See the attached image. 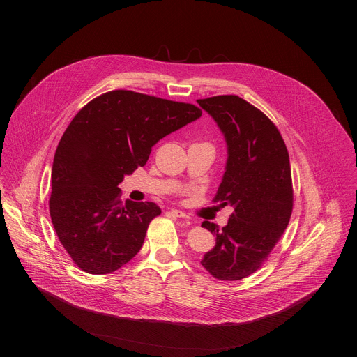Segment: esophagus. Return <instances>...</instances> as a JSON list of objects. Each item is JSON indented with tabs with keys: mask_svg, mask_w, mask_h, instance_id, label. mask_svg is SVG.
Instances as JSON below:
<instances>
[{
	"mask_svg": "<svg viewBox=\"0 0 357 357\" xmlns=\"http://www.w3.org/2000/svg\"><path fill=\"white\" fill-rule=\"evenodd\" d=\"M171 213L175 216V218H182V219H189V216L185 213V212H182V211H179V209H171Z\"/></svg>",
	"mask_w": 357,
	"mask_h": 357,
	"instance_id": "34e87169",
	"label": "esophagus"
}]
</instances>
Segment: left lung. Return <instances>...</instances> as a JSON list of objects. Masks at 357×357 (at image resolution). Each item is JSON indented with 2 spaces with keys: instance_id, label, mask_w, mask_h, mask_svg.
Instances as JSON below:
<instances>
[{
  "instance_id": "1",
  "label": "left lung",
  "mask_w": 357,
  "mask_h": 357,
  "mask_svg": "<svg viewBox=\"0 0 357 357\" xmlns=\"http://www.w3.org/2000/svg\"><path fill=\"white\" fill-rule=\"evenodd\" d=\"M220 128L227 161L215 202L233 206L223 229L203 222L216 236L200 264L215 278L237 281L257 271L288 226L292 182L285 142L273 121L238 96L197 100Z\"/></svg>"
}]
</instances>
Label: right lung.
Here are the masks:
<instances>
[{
    "label": "right lung",
    "mask_w": 357,
    "mask_h": 357,
    "mask_svg": "<svg viewBox=\"0 0 357 357\" xmlns=\"http://www.w3.org/2000/svg\"><path fill=\"white\" fill-rule=\"evenodd\" d=\"M200 116L193 105L130 90L101 94L75 116L55 152L49 212L77 267L109 274L139 251L161 209L154 202L123 203L119 185L146 164L160 139Z\"/></svg>",
    "instance_id": "1"
}]
</instances>
